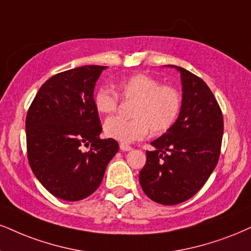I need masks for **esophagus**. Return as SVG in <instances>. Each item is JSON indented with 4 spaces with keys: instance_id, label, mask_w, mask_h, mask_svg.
I'll return each instance as SVG.
<instances>
[{
    "instance_id": "34e87169",
    "label": "esophagus",
    "mask_w": 251,
    "mask_h": 251,
    "mask_svg": "<svg viewBox=\"0 0 251 251\" xmlns=\"http://www.w3.org/2000/svg\"><path fill=\"white\" fill-rule=\"evenodd\" d=\"M120 149L122 150V151H130V150H132V148L130 147V145H128V144L121 143L120 144Z\"/></svg>"
}]
</instances>
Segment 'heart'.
Wrapping results in <instances>:
<instances>
[{"instance_id": "b5f03b06", "label": "heart", "mask_w": 251, "mask_h": 251, "mask_svg": "<svg viewBox=\"0 0 251 251\" xmlns=\"http://www.w3.org/2000/svg\"><path fill=\"white\" fill-rule=\"evenodd\" d=\"M117 94L134 102L131 120L109 117L103 125L104 135L121 143L140 141L150 130L153 134L168 131L177 121L181 109V97L170 85H160L157 79L144 73L126 76L116 83ZM101 87L95 92L94 106L101 114H113L119 107V97Z\"/></svg>"}]
</instances>
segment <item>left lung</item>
<instances>
[{
	"label": "left lung",
	"mask_w": 251,
	"mask_h": 251,
	"mask_svg": "<svg viewBox=\"0 0 251 251\" xmlns=\"http://www.w3.org/2000/svg\"><path fill=\"white\" fill-rule=\"evenodd\" d=\"M181 109L176 123L151 142L140 184L151 200L177 205L194 196L212 175L220 156L224 117L206 82L182 67Z\"/></svg>",
	"instance_id": "obj_1"
}]
</instances>
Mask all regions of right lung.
<instances>
[{"mask_svg":"<svg viewBox=\"0 0 251 251\" xmlns=\"http://www.w3.org/2000/svg\"><path fill=\"white\" fill-rule=\"evenodd\" d=\"M107 66L86 65L51 76L37 92L25 121L27 159L33 175L59 199L82 200L97 191L119 151L101 140L95 83ZM82 145L91 147L82 151Z\"/></svg>","mask_w":251,"mask_h":251,"instance_id":"add662e5","label":"right lung"}]
</instances>
